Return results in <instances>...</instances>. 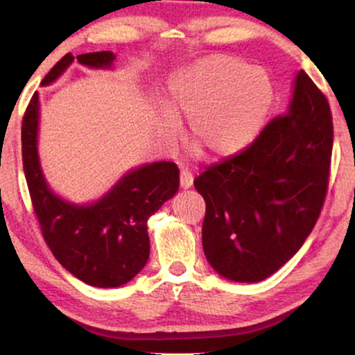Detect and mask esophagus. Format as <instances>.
Wrapping results in <instances>:
<instances>
[{
    "label": "esophagus",
    "instance_id": "esophagus-1",
    "mask_svg": "<svg viewBox=\"0 0 355 355\" xmlns=\"http://www.w3.org/2000/svg\"><path fill=\"white\" fill-rule=\"evenodd\" d=\"M191 185H193V177H191L190 172H185V170H183L180 173V187L183 190H187L191 189Z\"/></svg>",
    "mask_w": 355,
    "mask_h": 355
}]
</instances>
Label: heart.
I'll return each mask as SVG.
<instances>
[{
	"label": "heart",
	"instance_id": "1",
	"mask_svg": "<svg viewBox=\"0 0 355 355\" xmlns=\"http://www.w3.org/2000/svg\"><path fill=\"white\" fill-rule=\"evenodd\" d=\"M274 101L266 70L245 61L211 55L175 71L166 81L164 108L153 115L158 144L170 150L189 120L187 140L209 158L239 153L257 137Z\"/></svg>",
	"mask_w": 355,
	"mask_h": 355
}]
</instances>
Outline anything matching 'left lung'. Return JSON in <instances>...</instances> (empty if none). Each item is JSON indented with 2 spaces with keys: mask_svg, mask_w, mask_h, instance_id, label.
<instances>
[{
  "mask_svg": "<svg viewBox=\"0 0 355 355\" xmlns=\"http://www.w3.org/2000/svg\"><path fill=\"white\" fill-rule=\"evenodd\" d=\"M331 155V108L300 70L284 115L195 180L207 205L203 252L218 275L260 282L299 252L324 205Z\"/></svg>",
  "mask_w": 355,
  "mask_h": 355,
  "instance_id": "1",
  "label": "left lung"
}]
</instances>
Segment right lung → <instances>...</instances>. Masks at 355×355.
<instances>
[{
	"instance_id": "right-lung-1",
	"label": "right lung",
	"mask_w": 355,
	"mask_h": 355,
	"mask_svg": "<svg viewBox=\"0 0 355 355\" xmlns=\"http://www.w3.org/2000/svg\"><path fill=\"white\" fill-rule=\"evenodd\" d=\"M112 51L78 55L80 64L113 70ZM64 55L42 87L55 83L73 63ZM40 96L35 93L21 126L23 168L35 214L53 255L81 282L100 288L125 285L145 267L150 255L146 220L177 193L180 178L172 162H153L128 170L100 198L75 203L53 191L38 153Z\"/></svg>"
}]
</instances>
